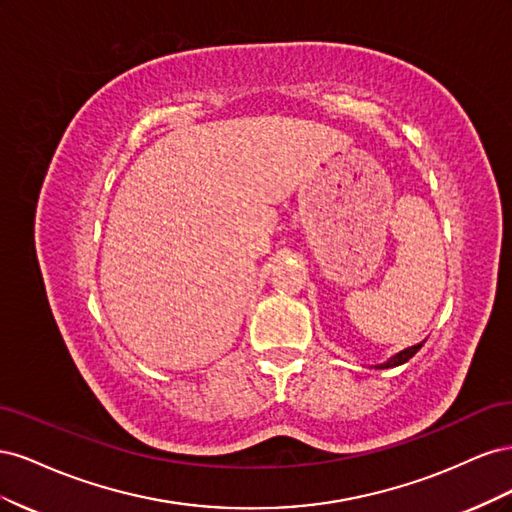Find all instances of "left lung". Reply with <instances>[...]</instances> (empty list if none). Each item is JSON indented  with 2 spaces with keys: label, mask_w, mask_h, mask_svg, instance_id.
Instances as JSON below:
<instances>
[{
  "label": "left lung",
  "mask_w": 512,
  "mask_h": 512,
  "mask_svg": "<svg viewBox=\"0 0 512 512\" xmlns=\"http://www.w3.org/2000/svg\"><path fill=\"white\" fill-rule=\"evenodd\" d=\"M421 346H423V342L421 344H416V346H410V348H406V350H401V352H397L395 356H391L389 361L386 363H380V365H376V369H389V367H397V365H404V363H408L412 356L421 350Z\"/></svg>",
  "instance_id": "obj_1"
}]
</instances>
